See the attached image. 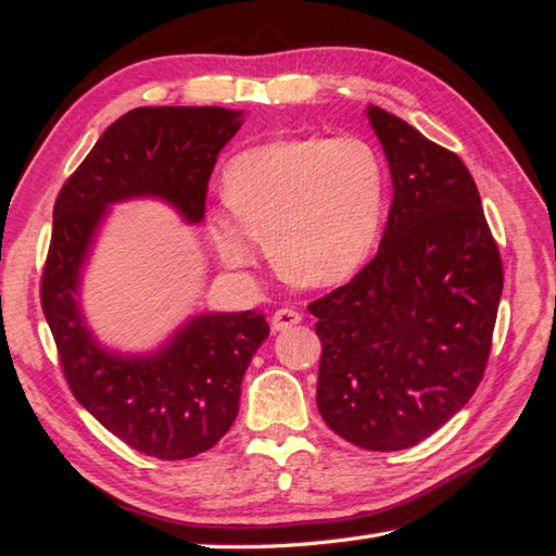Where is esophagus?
I'll return each mask as SVG.
<instances>
[{"mask_svg":"<svg viewBox=\"0 0 556 556\" xmlns=\"http://www.w3.org/2000/svg\"><path fill=\"white\" fill-rule=\"evenodd\" d=\"M301 323V313L293 308H279L275 315H271V329L275 332H285V329L296 327Z\"/></svg>","mask_w":556,"mask_h":556,"instance_id":"34e87169","label":"esophagus"}]
</instances>
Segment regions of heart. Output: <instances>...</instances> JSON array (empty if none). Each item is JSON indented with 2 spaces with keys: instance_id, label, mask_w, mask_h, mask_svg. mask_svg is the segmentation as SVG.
Returning <instances> with one entry per match:
<instances>
[{
  "instance_id": "b5f03b06",
  "label": "heart",
  "mask_w": 556,
  "mask_h": 556,
  "mask_svg": "<svg viewBox=\"0 0 556 556\" xmlns=\"http://www.w3.org/2000/svg\"><path fill=\"white\" fill-rule=\"evenodd\" d=\"M387 164L363 136H308L236 155L227 203L210 229L231 267L255 263L260 233L289 275L313 287L349 279L368 263L387 217Z\"/></svg>"
}]
</instances>
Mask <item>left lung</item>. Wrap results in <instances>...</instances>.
I'll use <instances>...</instances> for the list:
<instances>
[{
    "mask_svg": "<svg viewBox=\"0 0 556 556\" xmlns=\"http://www.w3.org/2000/svg\"><path fill=\"white\" fill-rule=\"evenodd\" d=\"M365 114L394 198L377 255L308 305L323 341L317 408L346 442L399 452L473 396L504 271L466 164L375 104Z\"/></svg>",
    "mask_w": 556,
    "mask_h": 556,
    "instance_id": "left-lung-1",
    "label": "left lung"
}]
</instances>
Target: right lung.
Masks as SVG:
<instances>
[{
  "label": "right lung",
  "mask_w": 556,
  "mask_h": 556,
  "mask_svg": "<svg viewBox=\"0 0 556 556\" xmlns=\"http://www.w3.org/2000/svg\"><path fill=\"white\" fill-rule=\"evenodd\" d=\"M243 112L138 108L116 119L68 176L54 203L42 271V313L78 404L136 452L162 460L215 446L239 413L241 382L269 334L265 315L203 313L157 351L124 356L92 337L80 311V271L110 205L157 198L198 224L210 174Z\"/></svg>",
  "instance_id": "1"
}]
</instances>
